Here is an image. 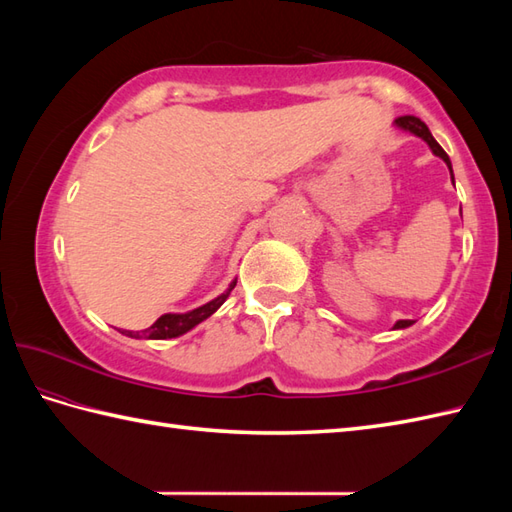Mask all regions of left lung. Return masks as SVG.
Masks as SVG:
<instances>
[{
    "mask_svg": "<svg viewBox=\"0 0 512 512\" xmlns=\"http://www.w3.org/2000/svg\"><path fill=\"white\" fill-rule=\"evenodd\" d=\"M394 125H396L398 129H402V132H409V134H413V136L422 138L424 143L429 145V149L433 151V156H438V158L444 160V165H447L449 171H451V182L455 184V180H453V167H451V160H449V156H447V151H444V149L438 145V140L431 136L429 127L424 125L418 116H400V118H396ZM460 213H462V209H460ZM413 323H416V321L400 319V321L394 323V330H405V328H409V325H413Z\"/></svg>",
    "mask_w": 512,
    "mask_h": 512,
    "instance_id": "obj_1",
    "label": "left lung"
}]
</instances>
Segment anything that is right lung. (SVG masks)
I'll return each instance as SVG.
<instances>
[{
  "mask_svg": "<svg viewBox=\"0 0 512 512\" xmlns=\"http://www.w3.org/2000/svg\"><path fill=\"white\" fill-rule=\"evenodd\" d=\"M237 279H233L228 288L222 292V295H217L215 299H211L209 303H204V306L189 310V312H167L162 314V317L151 325V328L143 330V332H132V330H123L121 334L125 336H132V339H151V341H162V339H176V336L187 334L189 330H193L195 325L206 321L211 317L213 312L220 310L222 303L231 295V290L235 288Z\"/></svg>",
  "mask_w": 512,
  "mask_h": 512,
  "instance_id": "1",
  "label": "right lung"
}]
</instances>
